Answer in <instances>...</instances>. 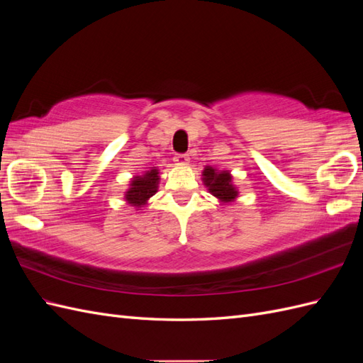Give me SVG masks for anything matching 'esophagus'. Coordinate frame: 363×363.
<instances>
[{
    "instance_id": "1",
    "label": "esophagus",
    "mask_w": 363,
    "mask_h": 363,
    "mask_svg": "<svg viewBox=\"0 0 363 363\" xmlns=\"http://www.w3.org/2000/svg\"><path fill=\"white\" fill-rule=\"evenodd\" d=\"M174 160L177 162V163L184 164V163H188V162H189V156H188V155H175Z\"/></svg>"
}]
</instances>
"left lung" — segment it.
<instances>
[{"label":"left lung","mask_w":363,"mask_h":363,"mask_svg":"<svg viewBox=\"0 0 363 363\" xmlns=\"http://www.w3.org/2000/svg\"><path fill=\"white\" fill-rule=\"evenodd\" d=\"M203 180L208 188V192L223 203L233 201L238 196V191L233 188L232 177H230V172L227 171L218 172L212 167H206L203 171Z\"/></svg>","instance_id":"1"}]
</instances>
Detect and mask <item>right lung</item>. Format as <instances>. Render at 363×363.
Returning <instances> with one entry per match:
<instances>
[{
    "label": "right lung",
    "instance_id": "obj_1",
    "mask_svg": "<svg viewBox=\"0 0 363 363\" xmlns=\"http://www.w3.org/2000/svg\"><path fill=\"white\" fill-rule=\"evenodd\" d=\"M157 182H159V172L157 169H151L144 175H138L130 183L131 188L127 191L125 199L128 204L140 207L147 204L150 196L157 192Z\"/></svg>",
    "mask_w": 363,
    "mask_h": 363
}]
</instances>
